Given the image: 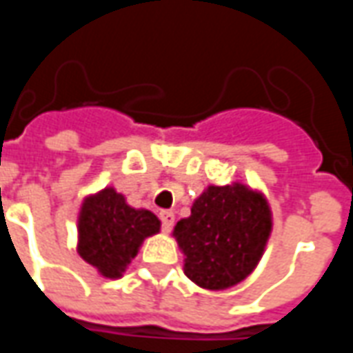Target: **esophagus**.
Listing matches in <instances>:
<instances>
[{
	"label": "esophagus",
	"instance_id": "obj_1",
	"mask_svg": "<svg viewBox=\"0 0 353 353\" xmlns=\"http://www.w3.org/2000/svg\"><path fill=\"white\" fill-rule=\"evenodd\" d=\"M161 221H162V230H164V232H170L172 227H174V221H176V215H174V212H170V210H162Z\"/></svg>",
	"mask_w": 353,
	"mask_h": 353
}]
</instances>
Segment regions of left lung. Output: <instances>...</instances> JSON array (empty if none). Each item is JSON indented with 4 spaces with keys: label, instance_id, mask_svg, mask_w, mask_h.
I'll use <instances>...</instances> for the list:
<instances>
[{
    "label": "left lung",
    "instance_id": "8db88e82",
    "mask_svg": "<svg viewBox=\"0 0 353 353\" xmlns=\"http://www.w3.org/2000/svg\"><path fill=\"white\" fill-rule=\"evenodd\" d=\"M272 232L268 200L248 185H210L177 221L174 238L187 278L210 291L236 285L255 270Z\"/></svg>",
    "mask_w": 353,
    "mask_h": 353
}]
</instances>
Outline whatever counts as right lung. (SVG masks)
<instances>
[{
    "label": "right lung",
    "instance_id": "right-lung-1",
    "mask_svg": "<svg viewBox=\"0 0 353 353\" xmlns=\"http://www.w3.org/2000/svg\"><path fill=\"white\" fill-rule=\"evenodd\" d=\"M161 230L159 217L126 204L121 192L105 187L83 200L77 219V253L103 278H121L143 240Z\"/></svg>",
    "mask_w": 353,
    "mask_h": 353
}]
</instances>
